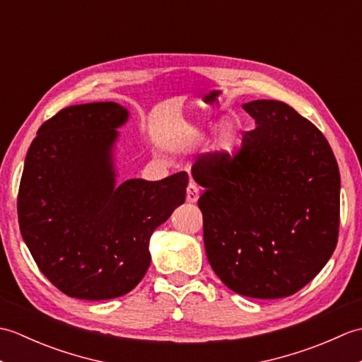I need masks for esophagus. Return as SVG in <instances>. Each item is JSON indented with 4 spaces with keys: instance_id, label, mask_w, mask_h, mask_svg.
Instances as JSON below:
<instances>
[{
    "instance_id": "esophagus-1",
    "label": "esophagus",
    "mask_w": 362,
    "mask_h": 362,
    "mask_svg": "<svg viewBox=\"0 0 362 362\" xmlns=\"http://www.w3.org/2000/svg\"><path fill=\"white\" fill-rule=\"evenodd\" d=\"M199 199V188L194 182H189V185L187 187V202L194 204Z\"/></svg>"
}]
</instances>
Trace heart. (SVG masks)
<instances>
[{"instance_id": "1", "label": "heart", "mask_w": 362, "mask_h": 362, "mask_svg": "<svg viewBox=\"0 0 362 362\" xmlns=\"http://www.w3.org/2000/svg\"><path fill=\"white\" fill-rule=\"evenodd\" d=\"M238 144H240V134L235 126L232 124H226L221 129V132L216 138V148L218 151L226 157H233Z\"/></svg>"}]
</instances>
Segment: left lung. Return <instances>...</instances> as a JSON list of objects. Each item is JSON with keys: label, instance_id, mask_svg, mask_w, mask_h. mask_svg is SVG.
I'll return each instance as SVG.
<instances>
[{"label": "left lung", "instance_id": "left-lung-1", "mask_svg": "<svg viewBox=\"0 0 362 362\" xmlns=\"http://www.w3.org/2000/svg\"><path fill=\"white\" fill-rule=\"evenodd\" d=\"M255 129L233 158L209 153L191 168L206 258L238 294H296L333 255L339 232L341 175L320 130L288 104L243 105Z\"/></svg>", "mask_w": 362, "mask_h": 362}]
</instances>
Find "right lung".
<instances>
[{"mask_svg": "<svg viewBox=\"0 0 362 362\" xmlns=\"http://www.w3.org/2000/svg\"><path fill=\"white\" fill-rule=\"evenodd\" d=\"M127 119L117 103L66 107L43 122L25 160L21 236L42 274L74 298L132 291L151 264L152 233L185 202L187 173L118 185L113 151Z\"/></svg>", "mask_w": 362, "mask_h": 362, "instance_id": "obj_1", "label": "right lung"}]
</instances>
